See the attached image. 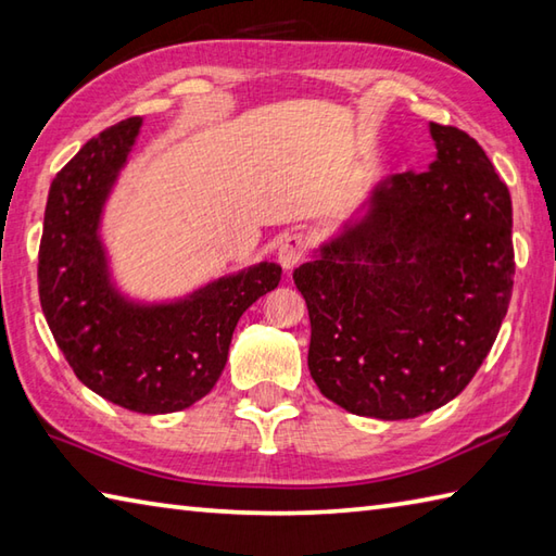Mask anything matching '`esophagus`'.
Here are the masks:
<instances>
[{
	"instance_id": "1",
	"label": "esophagus",
	"mask_w": 556,
	"mask_h": 556,
	"mask_svg": "<svg viewBox=\"0 0 556 556\" xmlns=\"http://www.w3.org/2000/svg\"><path fill=\"white\" fill-rule=\"evenodd\" d=\"M304 252H307V237L302 232H292L288 237H282L278 244V264L286 270H292L302 262Z\"/></svg>"
}]
</instances>
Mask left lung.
<instances>
[{"mask_svg": "<svg viewBox=\"0 0 556 556\" xmlns=\"http://www.w3.org/2000/svg\"><path fill=\"white\" fill-rule=\"evenodd\" d=\"M434 161L389 175L292 280L309 371L359 417L410 420L468 387L514 290L511 197L482 146L429 122Z\"/></svg>", "mask_w": 556, "mask_h": 556, "instance_id": "obj_1", "label": "left lung"}]
</instances>
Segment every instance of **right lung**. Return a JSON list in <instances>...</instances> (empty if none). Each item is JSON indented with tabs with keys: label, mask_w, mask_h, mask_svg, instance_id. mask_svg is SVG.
<instances>
[{
	"label": "right lung",
	"mask_w": 556,
	"mask_h": 556,
	"mask_svg": "<svg viewBox=\"0 0 556 556\" xmlns=\"http://www.w3.org/2000/svg\"><path fill=\"white\" fill-rule=\"evenodd\" d=\"M143 117L90 139L56 173L45 208L38 288L42 314L78 381L141 415L194 405L220 379L235 326L282 268L244 266L179 298L143 300L122 290L103 220L139 139Z\"/></svg>",
	"instance_id": "right-lung-1"
}]
</instances>
